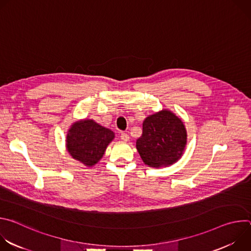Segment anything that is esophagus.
<instances>
[{
    "instance_id": "obj_1",
    "label": "esophagus",
    "mask_w": 251,
    "mask_h": 251,
    "mask_svg": "<svg viewBox=\"0 0 251 251\" xmlns=\"http://www.w3.org/2000/svg\"><path fill=\"white\" fill-rule=\"evenodd\" d=\"M120 138H121V140H123L124 142H128L129 139H130V137H129V135H128L127 133H122V134L120 135Z\"/></svg>"
}]
</instances>
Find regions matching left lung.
<instances>
[{
  "instance_id": "1",
  "label": "left lung",
  "mask_w": 251,
  "mask_h": 251,
  "mask_svg": "<svg viewBox=\"0 0 251 251\" xmlns=\"http://www.w3.org/2000/svg\"><path fill=\"white\" fill-rule=\"evenodd\" d=\"M187 145V130L183 121L172 111L163 109L143 122L142 136L136 148L146 165L168 167L180 160Z\"/></svg>"
}]
</instances>
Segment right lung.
<instances>
[{
  "mask_svg": "<svg viewBox=\"0 0 251 251\" xmlns=\"http://www.w3.org/2000/svg\"><path fill=\"white\" fill-rule=\"evenodd\" d=\"M113 131L94 120L84 119L75 122L66 135V149L74 159L86 167H92L103 157L104 152L114 139Z\"/></svg>",
  "mask_w": 251,
  "mask_h": 251,
  "instance_id": "1",
  "label": "right lung"
}]
</instances>
